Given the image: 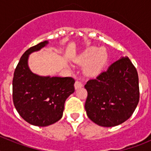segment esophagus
<instances>
[{
	"label": "esophagus",
	"instance_id": "obj_1",
	"mask_svg": "<svg viewBox=\"0 0 151 151\" xmlns=\"http://www.w3.org/2000/svg\"><path fill=\"white\" fill-rule=\"evenodd\" d=\"M74 86H75V88L78 89L80 88L83 87V84H82L81 82H79V81H76Z\"/></svg>",
	"mask_w": 151,
	"mask_h": 151
}]
</instances>
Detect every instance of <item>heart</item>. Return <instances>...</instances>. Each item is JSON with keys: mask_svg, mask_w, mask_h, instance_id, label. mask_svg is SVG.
<instances>
[{"mask_svg": "<svg viewBox=\"0 0 151 151\" xmlns=\"http://www.w3.org/2000/svg\"><path fill=\"white\" fill-rule=\"evenodd\" d=\"M107 54L104 50L97 47H89L82 54L79 62L87 63L85 72L88 75H95L101 72L107 60Z\"/></svg>", "mask_w": 151, "mask_h": 151, "instance_id": "obj_1", "label": "heart"}]
</instances>
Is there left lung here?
<instances>
[{"label": "left lung", "instance_id": "8db88e82", "mask_svg": "<svg viewBox=\"0 0 151 151\" xmlns=\"http://www.w3.org/2000/svg\"><path fill=\"white\" fill-rule=\"evenodd\" d=\"M88 91L85 108L92 122L113 127L126 121L139 102L137 69L129 57H122L107 70L85 85Z\"/></svg>", "mask_w": 151, "mask_h": 151}]
</instances>
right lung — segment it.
Returning <instances> with one entry per match:
<instances>
[{"label":"right lung","instance_id":"right-lung-1","mask_svg":"<svg viewBox=\"0 0 151 151\" xmlns=\"http://www.w3.org/2000/svg\"><path fill=\"white\" fill-rule=\"evenodd\" d=\"M48 44L42 41L28 49L21 57L13 78V101L24 120L40 127L52 125L63 116L66 98L75 91L72 77L40 76L28 66L29 55Z\"/></svg>","mask_w":151,"mask_h":151}]
</instances>
